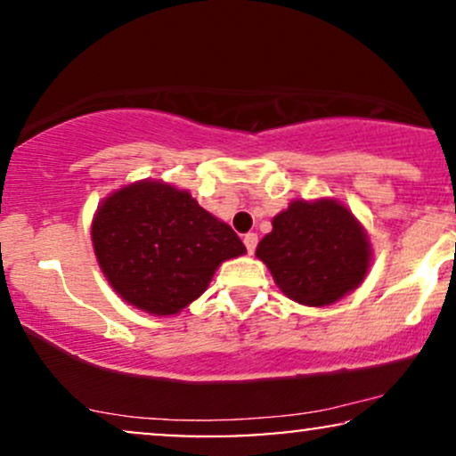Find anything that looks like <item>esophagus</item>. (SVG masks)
<instances>
[{
	"mask_svg": "<svg viewBox=\"0 0 456 456\" xmlns=\"http://www.w3.org/2000/svg\"><path fill=\"white\" fill-rule=\"evenodd\" d=\"M257 242H259L257 233H246L244 235V246H246V250H248L250 255H253L255 248H257Z\"/></svg>",
	"mask_w": 456,
	"mask_h": 456,
	"instance_id": "34e87169",
	"label": "esophagus"
}]
</instances>
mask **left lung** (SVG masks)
<instances>
[{"label": "left lung", "mask_w": 456, "mask_h": 456, "mask_svg": "<svg viewBox=\"0 0 456 456\" xmlns=\"http://www.w3.org/2000/svg\"><path fill=\"white\" fill-rule=\"evenodd\" d=\"M257 257L287 297L306 306H328L364 281L370 246L341 203L294 201L274 216Z\"/></svg>", "instance_id": "8db88e82"}]
</instances>
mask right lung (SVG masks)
I'll list each match as a JSON object with an SVG mask.
<instances>
[{
    "mask_svg": "<svg viewBox=\"0 0 456 456\" xmlns=\"http://www.w3.org/2000/svg\"><path fill=\"white\" fill-rule=\"evenodd\" d=\"M92 240L113 289L151 315L180 313L224 259L246 253L229 224L162 182H139L104 199Z\"/></svg>",
    "mask_w": 456,
    "mask_h": 456,
    "instance_id": "1",
    "label": "right lung"
}]
</instances>
